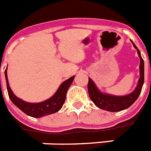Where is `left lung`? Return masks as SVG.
<instances>
[{
  "label": "left lung",
  "instance_id": "1",
  "mask_svg": "<svg viewBox=\"0 0 151 151\" xmlns=\"http://www.w3.org/2000/svg\"><path fill=\"white\" fill-rule=\"evenodd\" d=\"M131 42L134 47L137 50L139 58H140V65H139L140 78L138 79L137 86L135 87L134 90L133 92L127 95L122 96H116L106 93H102L97 87L93 81H92V79L89 78L88 92H89L90 98L93 102L101 110H107L110 112H118V111L126 110L127 108H129L131 105H133L134 102L138 99V96L140 95L142 88L144 83V61L143 59L142 58L141 53L139 50L134 44L132 41Z\"/></svg>",
  "mask_w": 151,
  "mask_h": 151
}]
</instances>
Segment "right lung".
<instances>
[{"instance_id": "right-lung-1", "label": "right lung", "mask_w": 151, "mask_h": 151, "mask_svg": "<svg viewBox=\"0 0 151 151\" xmlns=\"http://www.w3.org/2000/svg\"><path fill=\"white\" fill-rule=\"evenodd\" d=\"M4 75H5V79H6L8 93H9V97L11 101L25 114L36 118L50 115V114H54L61 110L65 101L67 90L70 86V85L72 84L74 77H75V76H73L69 79L63 81L60 85V86L58 87V89L56 91L55 93L49 99L41 101V102L31 103V102L23 101L22 99L17 98L13 93L10 88L9 84V80H8L7 77V68L4 71Z\"/></svg>"}]
</instances>
